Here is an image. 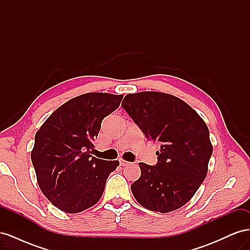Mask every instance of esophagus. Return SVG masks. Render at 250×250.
<instances>
[{"instance_id": "obj_1", "label": "esophagus", "mask_w": 250, "mask_h": 250, "mask_svg": "<svg viewBox=\"0 0 250 250\" xmlns=\"http://www.w3.org/2000/svg\"><path fill=\"white\" fill-rule=\"evenodd\" d=\"M120 165L122 166V167H125V166H128V165H129V163L126 162V161H123V160H120Z\"/></svg>"}]
</instances>
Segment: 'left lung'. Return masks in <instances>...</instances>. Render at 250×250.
<instances>
[{"mask_svg":"<svg viewBox=\"0 0 250 250\" xmlns=\"http://www.w3.org/2000/svg\"><path fill=\"white\" fill-rule=\"evenodd\" d=\"M122 107L148 140L161 144L155 166L139 164L141 177L131 185L134 198L160 213L185 206L206 178L213 153L207 124L186 102L168 94H128Z\"/></svg>","mask_w":250,"mask_h":250,"instance_id":"left-lung-1","label":"left lung"}]
</instances>
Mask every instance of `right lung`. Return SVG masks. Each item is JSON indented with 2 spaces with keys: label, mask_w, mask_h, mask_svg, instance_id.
Returning a JSON list of instances; mask_svg holds the SVG:
<instances>
[{
  "label": "right lung",
  "mask_w": 250,
  "mask_h": 250,
  "mask_svg": "<svg viewBox=\"0 0 250 250\" xmlns=\"http://www.w3.org/2000/svg\"><path fill=\"white\" fill-rule=\"evenodd\" d=\"M122 95L88 93L73 98L47 119L36 132L31 161L43 195L60 210L79 213L96 204L118 161L90 155L105 117Z\"/></svg>",
  "instance_id": "1"
}]
</instances>
